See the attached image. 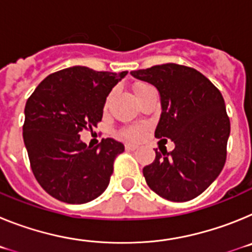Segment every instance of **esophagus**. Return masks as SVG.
I'll return each mask as SVG.
<instances>
[{
	"mask_svg": "<svg viewBox=\"0 0 252 252\" xmlns=\"http://www.w3.org/2000/svg\"><path fill=\"white\" fill-rule=\"evenodd\" d=\"M125 149L128 151H135L137 150V146L133 145V144H126V145H125Z\"/></svg>",
	"mask_w": 252,
	"mask_h": 252,
	"instance_id": "1",
	"label": "esophagus"
}]
</instances>
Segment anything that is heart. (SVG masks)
Listing matches in <instances>:
<instances>
[{
	"label": "heart",
	"mask_w": 252,
	"mask_h": 252,
	"mask_svg": "<svg viewBox=\"0 0 252 252\" xmlns=\"http://www.w3.org/2000/svg\"><path fill=\"white\" fill-rule=\"evenodd\" d=\"M149 87L150 86H148V84H136L135 86V94L137 95L140 92H142V91L149 88ZM144 132H145L144 127H128L124 130V136L130 140H140L144 136Z\"/></svg>",
	"instance_id": "obj_1"
}]
</instances>
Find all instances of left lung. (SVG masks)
<instances>
[{"label": "left lung", "mask_w": 252, "mask_h": 252, "mask_svg": "<svg viewBox=\"0 0 252 252\" xmlns=\"http://www.w3.org/2000/svg\"><path fill=\"white\" fill-rule=\"evenodd\" d=\"M158 90L161 115L158 139H170L174 150H155L142 169L146 183L160 197L187 202L203 193L226 162L230 119L221 92L202 73L168 63L131 72Z\"/></svg>", "instance_id": "obj_1"}]
</instances>
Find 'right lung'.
<instances>
[{
	"label": "right lung",
	"mask_w": 252,
	"mask_h": 252,
	"mask_svg": "<svg viewBox=\"0 0 252 252\" xmlns=\"http://www.w3.org/2000/svg\"><path fill=\"white\" fill-rule=\"evenodd\" d=\"M126 75L70 66L48 75L29 97L22 136L30 165L58 201L87 203L108 187L113 161L125 146L113 139L87 146L79 132L97 126L107 95Z\"/></svg>",
	"instance_id": "obj_1"
}]
</instances>
